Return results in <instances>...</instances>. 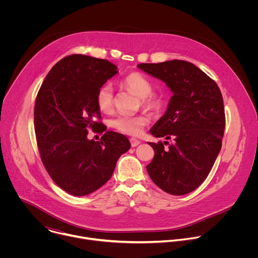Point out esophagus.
<instances>
[{
	"label": "esophagus",
	"mask_w": 258,
	"mask_h": 258,
	"mask_svg": "<svg viewBox=\"0 0 258 258\" xmlns=\"http://www.w3.org/2000/svg\"><path fill=\"white\" fill-rule=\"evenodd\" d=\"M130 141H131V145H132V147H137L138 145H140V144H141V141H139V140H137V139H135V138L130 139Z\"/></svg>",
	"instance_id": "esophagus-1"
}]
</instances>
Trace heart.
I'll return each mask as SVG.
<instances>
[{
	"mask_svg": "<svg viewBox=\"0 0 258 258\" xmlns=\"http://www.w3.org/2000/svg\"><path fill=\"white\" fill-rule=\"evenodd\" d=\"M121 85L134 93L140 98V102L143 108L156 111L162 105V99L160 96L152 93V83L142 73L132 72L122 81ZM96 103L99 110L103 113H109L112 111L114 103L113 89L109 84L102 86L96 95ZM149 123V117L146 114H139L135 116L118 115L110 121L111 126L121 134L128 136H139L143 128Z\"/></svg>",
	"mask_w": 258,
	"mask_h": 258,
	"instance_id": "obj_1",
	"label": "heart"
}]
</instances>
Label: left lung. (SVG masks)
<instances>
[{
  "instance_id": "1",
  "label": "left lung",
  "mask_w": 258,
  "mask_h": 258,
  "mask_svg": "<svg viewBox=\"0 0 258 258\" xmlns=\"http://www.w3.org/2000/svg\"><path fill=\"white\" fill-rule=\"evenodd\" d=\"M138 67L161 80L172 92L166 112L152 126L149 143L154 158L147 165L151 179L164 192L185 195L197 189L210 172L222 148L226 126L222 93L216 83L194 64L182 60L142 63Z\"/></svg>"
}]
</instances>
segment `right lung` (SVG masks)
Segmentation results:
<instances>
[{
	"label": "right lung",
	"mask_w": 258,
	"mask_h": 258,
	"mask_svg": "<svg viewBox=\"0 0 258 258\" xmlns=\"http://www.w3.org/2000/svg\"><path fill=\"white\" fill-rule=\"evenodd\" d=\"M117 72L108 60L69 55L52 67L36 96L34 131L41 159L51 178L70 195L101 188L131 148L127 138L115 132H106L99 142L88 139L90 128L104 126L96 121L101 117L97 92Z\"/></svg>",
	"instance_id": "1"
}]
</instances>
